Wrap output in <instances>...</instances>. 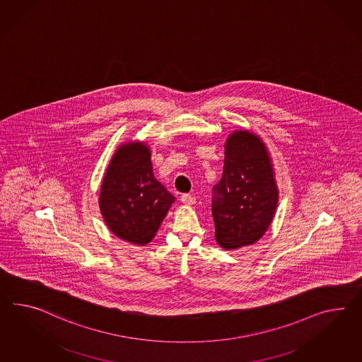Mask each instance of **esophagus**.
Segmentation results:
<instances>
[{
	"label": "esophagus",
	"instance_id": "esophagus-1",
	"mask_svg": "<svg viewBox=\"0 0 362 362\" xmlns=\"http://www.w3.org/2000/svg\"><path fill=\"white\" fill-rule=\"evenodd\" d=\"M180 200H182V203L185 204V205H192V204L196 203V197L189 194H182V196H180Z\"/></svg>",
	"mask_w": 362,
	"mask_h": 362
}]
</instances>
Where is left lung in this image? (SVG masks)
<instances>
[{
	"label": "left lung",
	"instance_id": "1",
	"mask_svg": "<svg viewBox=\"0 0 362 362\" xmlns=\"http://www.w3.org/2000/svg\"><path fill=\"white\" fill-rule=\"evenodd\" d=\"M279 202L274 168L264 142L248 131L225 144L223 173L213 187L214 237L225 250L255 243L269 228Z\"/></svg>",
	"mask_w": 362,
	"mask_h": 362
}]
</instances>
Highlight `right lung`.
<instances>
[{"label":"right lung","instance_id":"right-lung-1","mask_svg":"<svg viewBox=\"0 0 362 362\" xmlns=\"http://www.w3.org/2000/svg\"><path fill=\"white\" fill-rule=\"evenodd\" d=\"M174 200L154 177L144 142H128L116 150L99 194L103 220L116 237L137 246L148 245Z\"/></svg>","mask_w":362,"mask_h":362}]
</instances>
